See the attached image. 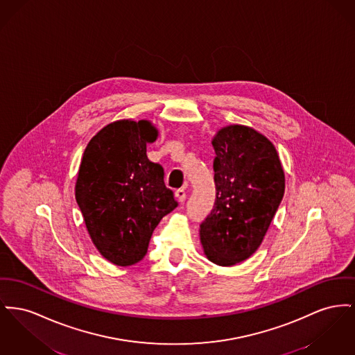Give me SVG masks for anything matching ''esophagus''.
Here are the masks:
<instances>
[{"mask_svg":"<svg viewBox=\"0 0 355 355\" xmlns=\"http://www.w3.org/2000/svg\"><path fill=\"white\" fill-rule=\"evenodd\" d=\"M174 194H175V198H177L180 202H184V201L187 200V193H185V189L184 188L177 189Z\"/></svg>","mask_w":355,"mask_h":355,"instance_id":"34e87169","label":"esophagus"}]
</instances>
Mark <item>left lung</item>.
<instances>
[{"instance_id":"1","label":"left lung","mask_w":355,"mask_h":355,"mask_svg":"<svg viewBox=\"0 0 355 355\" xmlns=\"http://www.w3.org/2000/svg\"><path fill=\"white\" fill-rule=\"evenodd\" d=\"M211 145L216 200L200 237L209 260L230 267L260 247L284 196V171L275 146L247 125L221 128Z\"/></svg>"}]
</instances>
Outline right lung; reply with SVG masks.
Returning a JSON list of instances; mask_svg holds the SVG:
<instances>
[{
	"mask_svg": "<svg viewBox=\"0 0 355 355\" xmlns=\"http://www.w3.org/2000/svg\"><path fill=\"white\" fill-rule=\"evenodd\" d=\"M158 131L147 121H118L85 147L75 196L95 247L108 261L127 267L146 254L159 221L178 207L151 162L146 144Z\"/></svg>",
	"mask_w": 355,
	"mask_h": 355,
	"instance_id": "add662e5",
	"label": "right lung"
}]
</instances>
